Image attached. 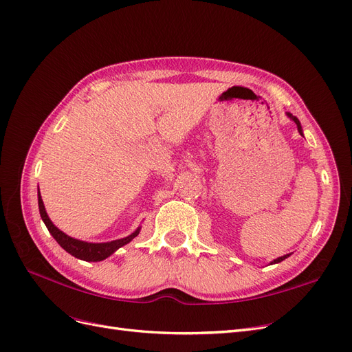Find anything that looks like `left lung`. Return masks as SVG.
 Returning <instances> with one entry per match:
<instances>
[{
  "instance_id": "1",
  "label": "left lung",
  "mask_w": 352,
  "mask_h": 352,
  "mask_svg": "<svg viewBox=\"0 0 352 352\" xmlns=\"http://www.w3.org/2000/svg\"><path fill=\"white\" fill-rule=\"evenodd\" d=\"M286 116H287V118H290L294 124L298 125V131H299V134L300 135H303V130H302V125H300V121L298 120V117H294V116H292L289 111H286ZM287 257H290V254H286V256H282V257H277L276 260H273V261H270V265L272 264H277V263H280V261H283V260H286Z\"/></svg>"
}]
</instances>
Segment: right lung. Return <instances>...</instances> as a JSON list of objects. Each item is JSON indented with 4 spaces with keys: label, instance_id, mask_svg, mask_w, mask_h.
Here are the masks:
<instances>
[{
    "label": "right lung",
    "instance_id": "obj_1",
    "mask_svg": "<svg viewBox=\"0 0 352 352\" xmlns=\"http://www.w3.org/2000/svg\"><path fill=\"white\" fill-rule=\"evenodd\" d=\"M37 201H38V210H40V217L43 219L46 228L49 230V232L52 234V236L54 238L58 244L67 251L70 256H74L79 260L83 261H102L105 258H108L111 254H114V252L127 245L130 241H133L134 238L140 234V230L142 227H138L133 234L120 238V240H114V241H108V243H88V241H82L78 240V238L74 236H69L67 234H65L63 231H60L56 225L52 222V219L49 218L47 212H46V208L43 204V199H41V195L40 190L37 188Z\"/></svg>",
    "mask_w": 352,
    "mask_h": 352
}]
</instances>
